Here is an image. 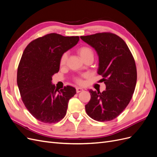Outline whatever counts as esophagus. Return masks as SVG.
I'll return each instance as SVG.
<instances>
[{
    "mask_svg": "<svg viewBox=\"0 0 157 157\" xmlns=\"http://www.w3.org/2000/svg\"><path fill=\"white\" fill-rule=\"evenodd\" d=\"M82 91H83V89H82V88H78V87L76 88V92H77V93H79V92H82Z\"/></svg>",
    "mask_w": 157,
    "mask_h": 157,
    "instance_id": "esophagus-1",
    "label": "esophagus"
}]
</instances>
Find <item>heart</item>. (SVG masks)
Segmentation results:
<instances>
[{
	"instance_id": "obj_1",
	"label": "heart",
	"mask_w": 157,
	"mask_h": 157,
	"mask_svg": "<svg viewBox=\"0 0 157 157\" xmlns=\"http://www.w3.org/2000/svg\"><path fill=\"white\" fill-rule=\"evenodd\" d=\"M77 52L81 58L84 61L88 58H94V52L91 48L87 46H83L80 47L77 50ZM68 57L67 52H64L63 54H61L60 59H59V65L60 66H64L66 61H67ZM75 81L78 84H83V80L80 77H75L74 78Z\"/></svg>"
}]
</instances>
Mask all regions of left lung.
Returning <instances> with one entry per match:
<instances>
[{
    "label": "left lung",
    "instance_id": "left-lung-1",
    "mask_svg": "<svg viewBox=\"0 0 157 157\" xmlns=\"http://www.w3.org/2000/svg\"><path fill=\"white\" fill-rule=\"evenodd\" d=\"M99 56L98 73L101 75L106 90L102 92L90 90L91 98L85 105L87 115L99 122L115 119L129 104L137 81L134 57L126 42L112 33H98L81 36Z\"/></svg>",
    "mask_w": 157,
    "mask_h": 157
}]
</instances>
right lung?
<instances>
[{
  "instance_id": "right-lung-1",
  "label": "right lung",
  "mask_w": 157,
  "mask_h": 157,
  "mask_svg": "<svg viewBox=\"0 0 157 157\" xmlns=\"http://www.w3.org/2000/svg\"><path fill=\"white\" fill-rule=\"evenodd\" d=\"M79 36L50 33L33 40L25 48L17 67V83L25 107L36 119L56 123L67 113L72 86L58 90L52 77L59 69L61 54L78 43Z\"/></svg>"
}]
</instances>
